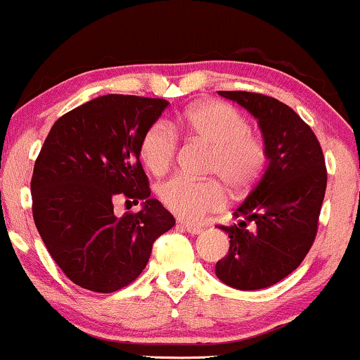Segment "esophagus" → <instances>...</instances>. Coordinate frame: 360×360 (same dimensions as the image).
Segmentation results:
<instances>
[{
	"mask_svg": "<svg viewBox=\"0 0 360 360\" xmlns=\"http://www.w3.org/2000/svg\"><path fill=\"white\" fill-rule=\"evenodd\" d=\"M179 226L183 228L184 231L191 233V235H199V233L202 231V228H201V226H198V224H193V223H184V221H181V223H179Z\"/></svg>",
	"mask_w": 360,
	"mask_h": 360,
	"instance_id": "34e87169",
	"label": "esophagus"
}]
</instances>
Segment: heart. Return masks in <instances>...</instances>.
Here are the masks:
<instances>
[{"label": "heart", "instance_id": "heart-1", "mask_svg": "<svg viewBox=\"0 0 360 360\" xmlns=\"http://www.w3.org/2000/svg\"><path fill=\"white\" fill-rule=\"evenodd\" d=\"M174 129L213 146L210 171L233 188H245L257 179L266 162L262 137L250 131L248 120L235 107L223 102H198L174 120ZM167 122H155L141 142V158L155 176L169 171L177 153V136ZM159 199L171 213L184 219H199L221 210L226 191L218 179L174 176L159 186Z\"/></svg>", "mask_w": 360, "mask_h": 360}]
</instances>
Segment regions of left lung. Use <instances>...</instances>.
<instances>
[{
  "mask_svg": "<svg viewBox=\"0 0 360 360\" xmlns=\"http://www.w3.org/2000/svg\"><path fill=\"white\" fill-rule=\"evenodd\" d=\"M218 94L258 120L268 166L233 213L243 219L219 226L229 250L214 271L233 288H266L292 274L311 248L327 188L326 159L314 131L283 102L241 90ZM251 221L255 229L246 230Z\"/></svg>",
  "mask_w": 360,
  "mask_h": 360,
  "instance_id": "obj_1",
  "label": "left lung"
}]
</instances>
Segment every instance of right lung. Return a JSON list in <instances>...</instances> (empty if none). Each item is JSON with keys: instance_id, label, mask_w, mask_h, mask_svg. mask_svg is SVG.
Here are the masks:
<instances>
[{"instance_id": "1", "label": "right lung", "mask_w": 360, "mask_h": 360, "mask_svg": "<svg viewBox=\"0 0 360 360\" xmlns=\"http://www.w3.org/2000/svg\"><path fill=\"white\" fill-rule=\"evenodd\" d=\"M169 105L164 98L102 95L60 117L45 139L32 177L33 219L65 275L82 288L112 293L132 283L153 243L176 224L149 198L141 142ZM124 195L139 214H113Z\"/></svg>"}]
</instances>
